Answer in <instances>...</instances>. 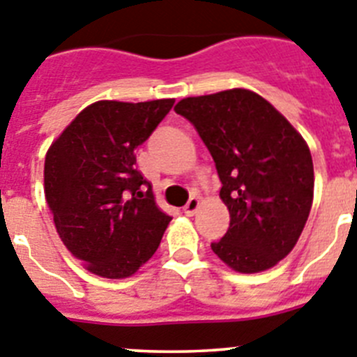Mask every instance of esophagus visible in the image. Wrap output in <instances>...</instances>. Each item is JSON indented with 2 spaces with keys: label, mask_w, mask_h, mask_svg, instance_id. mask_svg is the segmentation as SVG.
Masks as SVG:
<instances>
[{
  "label": "esophagus",
  "mask_w": 357,
  "mask_h": 357,
  "mask_svg": "<svg viewBox=\"0 0 357 357\" xmlns=\"http://www.w3.org/2000/svg\"><path fill=\"white\" fill-rule=\"evenodd\" d=\"M198 207H200V200H198L196 196H192V198H189L188 204L184 205V214L185 215H195L196 211H198Z\"/></svg>",
  "instance_id": "obj_1"
}]
</instances>
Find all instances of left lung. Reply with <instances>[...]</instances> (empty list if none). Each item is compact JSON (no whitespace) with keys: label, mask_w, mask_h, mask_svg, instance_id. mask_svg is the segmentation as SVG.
<instances>
[{"label":"left lung","mask_w":357,"mask_h":357,"mask_svg":"<svg viewBox=\"0 0 357 357\" xmlns=\"http://www.w3.org/2000/svg\"><path fill=\"white\" fill-rule=\"evenodd\" d=\"M175 113L211 152L230 212V227L212 251L238 273L274 267L296 246L312 208L313 161L303 136L244 88L188 97Z\"/></svg>","instance_id":"left-lung-1"}]
</instances>
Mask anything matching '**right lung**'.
I'll list each match as a JSON object with an SVG mask.
<instances>
[{"mask_svg":"<svg viewBox=\"0 0 357 357\" xmlns=\"http://www.w3.org/2000/svg\"><path fill=\"white\" fill-rule=\"evenodd\" d=\"M173 102H93L47 150L44 188L54 227L67 250L97 276H132L155 253L172 221L136 169L134 150Z\"/></svg>","mask_w":357,"mask_h":357,"instance_id":"obj_1","label":"right lung"}]
</instances>
